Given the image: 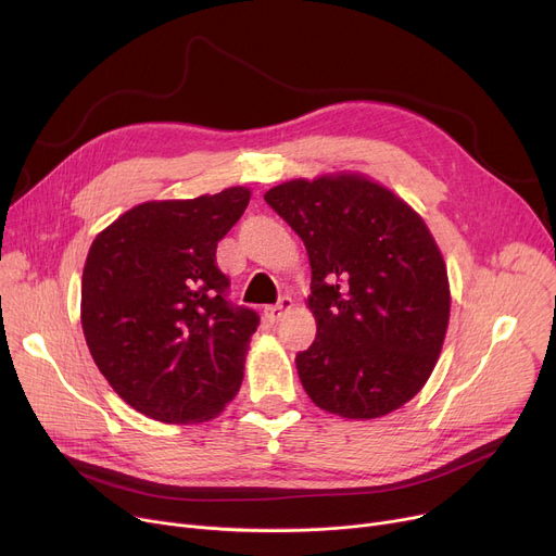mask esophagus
Returning <instances> with one entry per match:
<instances>
[{"label": "esophagus", "instance_id": "1", "mask_svg": "<svg viewBox=\"0 0 556 556\" xmlns=\"http://www.w3.org/2000/svg\"><path fill=\"white\" fill-rule=\"evenodd\" d=\"M291 307H293V301H291L289 296H282L276 305L265 307V318H267L271 325H276V323H280V320L285 318L287 312H291Z\"/></svg>", "mask_w": 556, "mask_h": 556}]
</instances>
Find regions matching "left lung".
Masks as SVG:
<instances>
[{"mask_svg":"<svg viewBox=\"0 0 556 556\" xmlns=\"http://www.w3.org/2000/svg\"><path fill=\"white\" fill-rule=\"evenodd\" d=\"M265 200L309 255L316 339L296 356L305 393L345 419L402 408L429 381L451 314L446 265L427 222L350 170L289 179Z\"/></svg>","mask_w":556,"mask_h":556,"instance_id":"obj_1","label":"left lung"}]
</instances>
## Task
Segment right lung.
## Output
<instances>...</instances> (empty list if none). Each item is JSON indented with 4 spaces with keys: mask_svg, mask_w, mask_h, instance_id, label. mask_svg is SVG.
<instances>
[{
    "mask_svg": "<svg viewBox=\"0 0 556 556\" xmlns=\"http://www.w3.org/2000/svg\"><path fill=\"white\" fill-rule=\"evenodd\" d=\"M251 200L231 186L194 200L125 211L89 247L80 323L114 393L163 424H200L233 402L244 377L253 309L224 301L217 242Z\"/></svg>",
    "mask_w": 556,
    "mask_h": 556,
    "instance_id": "1",
    "label": "right lung"
}]
</instances>
